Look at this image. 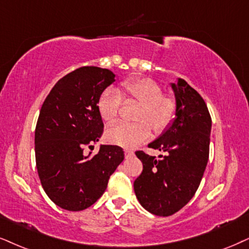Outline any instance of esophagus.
Returning <instances> with one entry per match:
<instances>
[{
    "instance_id": "1",
    "label": "esophagus",
    "mask_w": 249,
    "mask_h": 249,
    "mask_svg": "<svg viewBox=\"0 0 249 249\" xmlns=\"http://www.w3.org/2000/svg\"><path fill=\"white\" fill-rule=\"evenodd\" d=\"M124 156H125V158L133 157V156H134V151H133V150L125 149V150H124Z\"/></svg>"
}]
</instances>
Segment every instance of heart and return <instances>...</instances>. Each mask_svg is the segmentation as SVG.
I'll use <instances>...</instances> for the list:
<instances>
[{"label": "heart", "instance_id": "b5f03b06", "mask_svg": "<svg viewBox=\"0 0 249 249\" xmlns=\"http://www.w3.org/2000/svg\"><path fill=\"white\" fill-rule=\"evenodd\" d=\"M122 97L139 101L137 124H118L106 131L107 142L122 148H136L151 136V128L161 133L172 124L177 114V104L173 98L162 96L161 88L155 81L145 77L125 79L116 89L107 88L98 99V110L101 119L110 124L116 119Z\"/></svg>", "mask_w": 249, "mask_h": 249}]
</instances>
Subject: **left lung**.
Listing matches in <instances>:
<instances>
[{"label": "left lung", "instance_id": "8db88e82", "mask_svg": "<svg viewBox=\"0 0 249 249\" xmlns=\"http://www.w3.org/2000/svg\"><path fill=\"white\" fill-rule=\"evenodd\" d=\"M177 114L149 148L165 152L160 159L136 151L143 171L134 181L141 205L156 216H171L195 195L209 159L211 116L207 104L185 79L172 83Z\"/></svg>", "mask_w": 249, "mask_h": 249}]
</instances>
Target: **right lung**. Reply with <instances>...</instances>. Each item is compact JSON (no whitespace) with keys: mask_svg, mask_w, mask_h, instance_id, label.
<instances>
[{"mask_svg":"<svg viewBox=\"0 0 249 249\" xmlns=\"http://www.w3.org/2000/svg\"><path fill=\"white\" fill-rule=\"evenodd\" d=\"M108 69L82 67L60 79L42 104L35 134L36 162L42 188L62 209L81 211L104 194L124 159L122 148L100 145L84 155L104 131L98 110L101 92L115 81Z\"/></svg>","mask_w":249,"mask_h":249,"instance_id":"right-lung-1","label":"right lung"}]
</instances>
